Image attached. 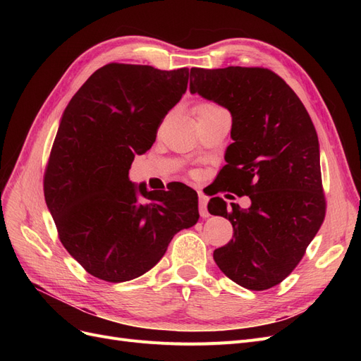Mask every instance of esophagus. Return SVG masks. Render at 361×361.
<instances>
[{
  "mask_svg": "<svg viewBox=\"0 0 361 361\" xmlns=\"http://www.w3.org/2000/svg\"><path fill=\"white\" fill-rule=\"evenodd\" d=\"M199 212L202 218L209 216V212H207V197L202 191H199Z\"/></svg>",
  "mask_w": 361,
  "mask_h": 361,
  "instance_id": "1",
  "label": "esophagus"
}]
</instances>
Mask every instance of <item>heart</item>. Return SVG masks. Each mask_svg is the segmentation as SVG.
<instances>
[{
    "instance_id": "obj_1",
    "label": "heart",
    "mask_w": 361,
    "mask_h": 361,
    "mask_svg": "<svg viewBox=\"0 0 361 361\" xmlns=\"http://www.w3.org/2000/svg\"><path fill=\"white\" fill-rule=\"evenodd\" d=\"M216 105H212V104H199L197 106H195V116H200V114H203V113H206V111H209V110H212V108H215Z\"/></svg>"
}]
</instances>
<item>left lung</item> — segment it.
<instances>
[{
    "label": "left lung",
    "instance_id": "obj_1",
    "mask_svg": "<svg viewBox=\"0 0 361 361\" xmlns=\"http://www.w3.org/2000/svg\"><path fill=\"white\" fill-rule=\"evenodd\" d=\"M190 92L227 108L233 143L218 173L220 191L248 195V211L221 197L207 209L227 218L233 238L214 251L224 274L250 290L279 285L297 268L324 223L319 143L300 97L265 68L191 69Z\"/></svg>",
    "mask_w": 361,
    "mask_h": 361
}]
</instances>
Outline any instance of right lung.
<instances>
[{"mask_svg":"<svg viewBox=\"0 0 361 361\" xmlns=\"http://www.w3.org/2000/svg\"><path fill=\"white\" fill-rule=\"evenodd\" d=\"M190 69L110 63L64 110L43 176L63 247L96 279L128 281L154 268L182 228L199 220L183 183L147 191L129 180L135 154L155 143L164 117L187 92Z\"/></svg>","mask_w":361,"mask_h":361,"instance_id":"right-lung-1","label":"right lung"}]
</instances>
